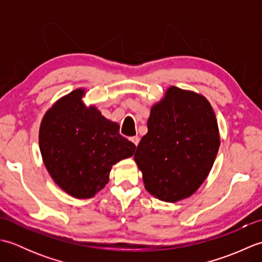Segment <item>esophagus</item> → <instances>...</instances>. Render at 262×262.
<instances>
[{
	"label": "esophagus",
	"instance_id": "34e87169",
	"mask_svg": "<svg viewBox=\"0 0 262 262\" xmlns=\"http://www.w3.org/2000/svg\"><path fill=\"white\" fill-rule=\"evenodd\" d=\"M130 141L137 146L138 143H140V137H138V136H133V137H130Z\"/></svg>",
	"mask_w": 262,
	"mask_h": 262
}]
</instances>
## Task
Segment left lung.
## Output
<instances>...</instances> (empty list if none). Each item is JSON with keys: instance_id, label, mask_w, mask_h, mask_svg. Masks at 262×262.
I'll use <instances>...</instances> for the list:
<instances>
[{"instance_id": "left-lung-1", "label": "left lung", "mask_w": 262, "mask_h": 262, "mask_svg": "<svg viewBox=\"0 0 262 262\" xmlns=\"http://www.w3.org/2000/svg\"><path fill=\"white\" fill-rule=\"evenodd\" d=\"M147 129L134 154L146 190L168 203L191 196L207 178L220 147L210 103L171 86L152 108Z\"/></svg>"}]
</instances>
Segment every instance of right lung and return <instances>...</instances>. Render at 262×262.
I'll list each match as a JSON object with an SVG mask.
<instances>
[{
	"mask_svg": "<svg viewBox=\"0 0 262 262\" xmlns=\"http://www.w3.org/2000/svg\"><path fill=\"white\" fill-rule=\"evenodd\" d=\"M77 89L43 117L39 147L54 181L76 198H91L108 183L111 166L134 154L135 144L119 134V125L82 102Z\"/></svg>",
	"mask_w": 262,
	"mask_h": 262,
	"instance_id": "add662e5",
	"label": "right lung"
}]
</instances>
